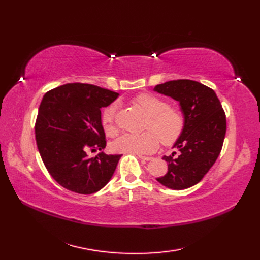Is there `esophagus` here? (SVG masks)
<instances>
[{"mask_svg":"<svg viewBox=\"0 0 260 260\" xmlns=\"http://www.w3.org/2000/svg\"><path fill=\"white\" fill-rule=\"evenodd\" d=\"M139 158L142 159V160H151L152 157H147V156H142V155H139Z\"/></svg>","mask_w":260,"mask_h":260,"instance_id":"esophagus-1","label":"esophagus"}]
</instances>
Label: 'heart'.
Listing matches in <instances>:
<instances>
[{
    "label": "heart",
    "instance_id": "obj_1",
    "mask_svg": "<svg viewBox=\"0 0 260 260\" xmlns=\"http://www.w3.org/2000/svg\"><path fill=\"white\" fill-rule=\"evenodd\" d=\"M133 104L146 116L145 132L141 135H123L114 143L116 151L125 154H148L159 146V139L164 144H172L178 140L184 128V115L178 106L168 105L167 101L155 94L143 93L133 99ZM116 105L107 106L102 122L109 136H115Z\"/></svg>",
    "mask_w": 260,
    "mask_h": 260
}]
</instances>
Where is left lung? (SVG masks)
Instances as JSON below:
<instances>
[{
    "mask_svg": "<svg viewBox=\"0 0 260 260\" xmlns=\"http://www.w3.org/2000/svg\"><path fill=\"white\" fill-rule=\"evenodd\" d=\"M154 91L179 102L184 128L174 147L179 151L162 159L168 171L157 178L172 190H184L199 183L221 152L226 130L225 114L215 91L198 81L172 80L157 84Z\"/></svg>",
    "mask_w": 260,
    "mask_h": 260,
    "instance_id": "1",
    "label": "left lung"
}]
</instances>
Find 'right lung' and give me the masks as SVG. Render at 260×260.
<instances>
[{
	"label": "right lung",
	"mask_w": 260,
	"mask_h": 260,
	"mask_svg": "<svg viewBox=\"0 0 260 260\" xmlns=\"http://www.w3.org/2000/svg\"><path fill=\"white\" fill-rule=\"evenodd\" d=\"M118 96L86 83H67L45 93L36 121V141L46 169L62 187L92 194L112 179L121 155L102 152L106 141L101 108ZM89 149L101 152L91 159Z\"/></svg>",
	"instance_id": "1"
}]
</instances>
